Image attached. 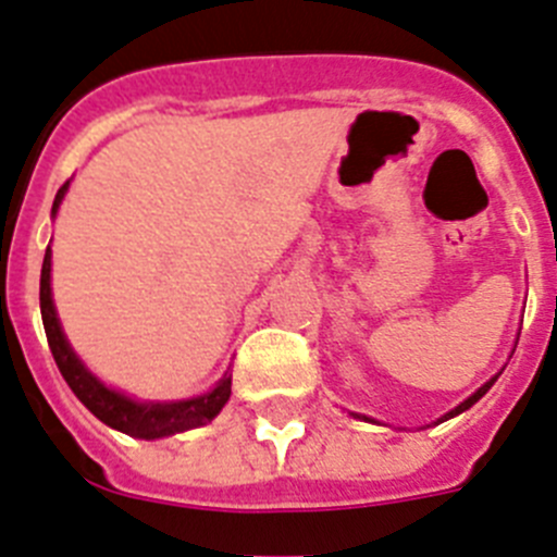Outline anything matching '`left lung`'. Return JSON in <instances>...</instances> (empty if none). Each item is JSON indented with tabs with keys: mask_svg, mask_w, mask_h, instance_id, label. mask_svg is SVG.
<instances>
[{
	"mask_svg": "<svg viewBox=\"0 0 557 557\" xmlns=\"http://www.w3.org/2000/svg\"><path fill=\"white\" fill-rule=\"evenodd\" d=\"M497 377H499V374H494V377H491V380H488V383H483V385H480V388H478V391H474L472 397H469V399H463V403H460V405H458V408H453V410H449V413H444V416H441V419H438V422H435V424H441V422H447V419H453V416H458V413H463V410H469V408H472V405H474V403H478V399H480V397H483L485 391H488V388H491V385H494V380H497ZM352 416H355V419H363V422H374V419H369V416H363V413H352Z\"/></svg>",
	"mask_w": 557,
	"mask_h": 557,
	"instance_id": "obj_1",
	"label": "left lung"
}]
</instances>
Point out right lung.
<instances>
[{"label": "right lung", "mask_w": 557, "mask_h": 557, "mask_svg": "<svg viewBox=\"0 0 557 557\" xmlns=\"http://www.w3.org/2000/svg\"><path fill=\"white\" fill-rule=\"evenodd\" d=\"M69 191V183L60 185L58 197L52 205V219L58 216V208ZM41 319L44 330H47L49 349L54 355L60 374L74 391V397L97 416L99 422L108 428L127 433L133 438H166V435L185 433V430L202 428V424L213 422L230 399V385H233V374L224 372V377L216 385L199 397L177 399V403H144V399H133L122 391L104 385L97 374L77 358V352L69 344L66 333L60 327L58 310L52 302V249L47 247L41 267Z\"/></svg>", "instance_id": "1"}]
</instances>
